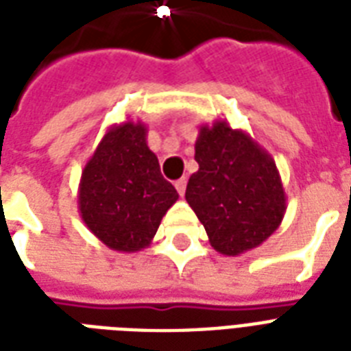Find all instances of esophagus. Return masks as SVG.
<instances>
[{"mask_svg": "<svg viewBox=\"0 0 351 351\" xmlns=\"http://www.w3.org/2000/svg\"><path fill=\"white\" fill-rule=\"evenodd\" d=\"M186 186H187V178H186V176H182L180 180L175 182L176 191H178V195H180V197H184V193H186Z\"/></svg>", "mask_w": 351, "mask_h": 351, "instance_id": "1", "label": "esophagus"}]
</instances>
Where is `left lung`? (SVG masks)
Listing matches in <instances>:
<instances>
[{
	"label": "left lung",
	"instance_id": "1",
	"mask_svg": "<svg viewBox=\"0 0 351 351\" xmlns=\"http://www.w3.org/2000/svg\"><path fill=\"white\" fill-rule=\"evenodd\" d=\"M195 160L198 171L187 182L186 200L215 251L237 256L278 230L288 200L282 180L271 154L247 132L226 120L204 123Z\"/></svg>",
	"mask_w": 351,
	"mask_h": 351
}]
</instances>
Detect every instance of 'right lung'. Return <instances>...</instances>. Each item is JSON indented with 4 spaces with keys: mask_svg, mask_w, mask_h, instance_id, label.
<instances>
[{
    "mask_svg": "<svg viewBox=\"0 0 351 351\" xmlns=\"http://www.w3.org/2000/svg\"><path fill=\"white\" fill-rule=\"evenodd\" d=\"M178 193L160 173L142 121L114 123L87 160L78 187L84 224L109 250L134 253L151 244Z\"/></svg>",
    "mask_w": 351,
    "mask_h": 351,
    "instance_id": "right-lung-1",
    "label": "right lung"
}]
</instances>
